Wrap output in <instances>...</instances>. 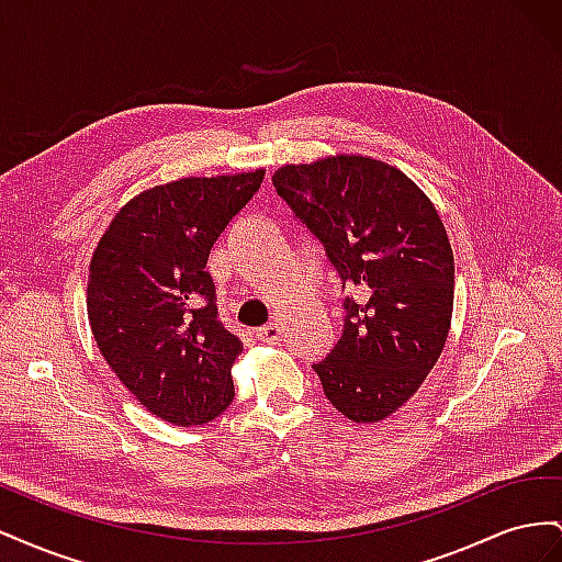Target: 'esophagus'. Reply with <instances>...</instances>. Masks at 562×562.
I'll return each mask as SVG.
<instances>
[{
  "label": "esophagus",
  "mask_w": 562,
  "mask_h": 562,
  "mask_svg": "<svg viewBox=\"0 0 562 562\" xmlns=\"http://www.w3.org/2000/svg\"><path fill=\"white\" fill-rule=\"evenodd\" d=\"M258 339L260 342H267V345H279L281 342V337H283V328H281V323L279 321H271V323H267V326H262V328H258Z\"/></svg>",
  "instance_id": "obj_1"
}]
</instances>
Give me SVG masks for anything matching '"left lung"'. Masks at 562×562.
I'll list each match as a JSON object with an SVG mask.
<instances>
[{
  "label": "left lung",
  "instance_id": "left-lung-1",
  "mask_svg": "<svg viewBox=\"0 0 562 562\" xmlns=\"http://www.w3.org/2000/svg\"><path fill=\"white\" fill-rule=\"evenodd\" d=\"M279 196L326 246L342 281L339 342L314 363L328 401L370 424L415 396L446 347L454 258L431 199L396 166L363 155L285 164L271 176Z\"/></svg>",
  "mask_w": 562,
  "mask_h": 562
}]
</instances>
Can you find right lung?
<instances>
[{"instance_id": "right-lung-1", "label": "right lung", "mask_w": 562, "mask_h": 562, "mask_svg": "<svg viewBox=\"0 0 562 562\" xmlns=\"http://www.w3.org/2000/svg\"><path fill=\"white\" fill-rule=\"evenodd\" d=\"M265 168L149 187L116 211L89 265L87 312L108 366L151 415L206 424L234 398L244 342L217 318L206 262Z\"/></svg>"}]
</instances>
